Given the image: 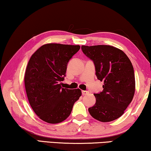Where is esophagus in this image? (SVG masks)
<instances>
[{
    "label": "esophagus",
    "mask_w": 151,
    "mask_h": 151,
    "mask_svg": "<svg viewBox=\"0 0 151 151\" xmlns=\"http://www.w3.org/2000/svg\"><path fill=\"white\" fill-rule=\"evenodd\" d=\"M88 94H89L88 91H85V90L82 91V94L83 95H87Z\"/></svg>",
    "instance_id": "esophagus-1"
}]
</instances>
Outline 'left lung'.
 Instances as JSON below:
<instances>
[{"label":"left lung","instance_id":"8db88e82","mask_svg":"<svg viewBox=\"0 0 151 151\" xmlns=\"http://www.w3.org/2000/svg\"><path fill=\"white\" fill-rule=\"evenodd\" d=\"M82 51L93 61L97 78L103 90L94 94L96 103L90 115L101 122H111L124 114L135 94L134 70L122 50L109 45L82 46Z\"/></svg>","mask_w":151,"mask_h":151}]
</instances>
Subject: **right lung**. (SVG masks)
I'll return each mask as SVG.
<instances>
[{
  "label": "right lung",
  "instance_id": "obj_1",
  "mask_svg": "<svg viewBox=\"0 0 151 151\" xmlns=\"http://www.w3.org/2000/svg\"><path fill=\"white\" fill-rule=\"evenodd\" d=\"M79 49V45L46 44L29 59L24 75L25 90L31 107L44 122H63L81 96L79 89L68 90L61 86L68 63Z\"/></svg>",
  "mask_w": 151,
  "mask_h": 151
}]
</instances>
